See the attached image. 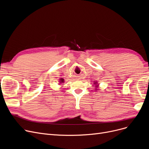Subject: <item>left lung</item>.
Returning <instances> with one entry per match:
<instances>
[{"label": "left lung", "instance_id": "obj_1", "mask_svg": "<svg viewBox=\"0 0 149 149\" xmlns=\"http://www.w3.org/2000/svg\"><path fill=\"white\" fill-rule=\"evenodd\" d=\"M94 84H95V91H97V88H98V87H99V84H98V83H97V81H94Z\"/></svg>", "mask_w": 149, "mask_h": 149}]
</instances>
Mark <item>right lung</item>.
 Returning <instances> with one entry per match:
<instances>
[{
    "label": "right lung",
    "mask_w": 149,
    "mask_h": 149,
    "mask_svg": "<svg viewBox=\"0 0 149 149\" xmlns=\"http://www.w3.org/2000/svg\"><path fill=\"white\" fill-rule=\"evenodd\" d=\"M64 81V80L63 79H60V83H63Z\"/></svg>",
    "instance_id": "1"
}]
</instances>
